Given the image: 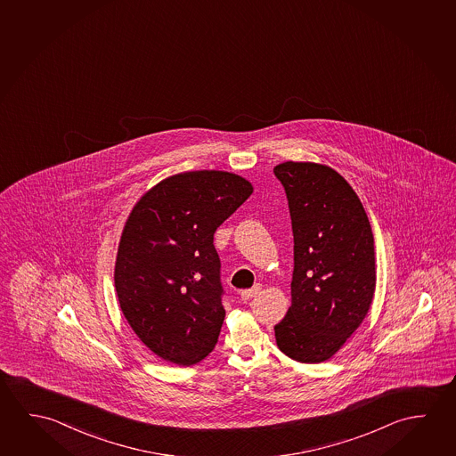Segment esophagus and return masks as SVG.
Masks as SVG:
<instances>
[{
    "mask_svg": "<svg viewBox=\"0 0 456 456\" xmlns=\"http://www.w3.org/2000/svg\"><path fill=\"white\" fill-rule=\"evenodd\" d=\"M262 286L261 284H254L251 289H245V291L240 292V296H241V299L249 300L253 299L254 296L257 294V292L261 291Z\"/></svg>",
    "mask_w": 456,
    "mask_h": 456,
    "instance_id": "34e87169",
    "label": "esophagus"
}]
</instances>
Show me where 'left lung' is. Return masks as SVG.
Listing matches in <instances>:
<instances>
[{"mask_svg":"<svg viewBox=\"0 0 456 456\" xmlns=\"http://www.w3.org/2000/svg\"><path fill=\"white\" fill-rule=\"evenodd\" d=\"M294 235L291 306L275 326L278 348L299 362H322L366 318L375 292V251L366 211L336 170L312 162L273 168Z\"/></svg>","mask_w":456,"mask_h":456,"instance_id":"8db88e82","label":"left lung"}]
</instances>
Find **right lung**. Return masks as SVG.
Here are the masks:
<instances>
[{
	"mask_svg": "<svg viewBox=\"0 0 456 456\" xmlns=\"http://www.w3.org/2000/svg\"><path fill=\"white\" fill-rule=\"evenodd\" d=\"M251 194L239 175L186 172L160 181L132 209L116 292L134 334L165 361L191 366L215 348L225 310L213 235Z\"/></svg>",
	"mask_w": 456,
	"mask_h": 456,
	"instance_id": "obj_1",
	"label": "right lung"
}]
</instances>
